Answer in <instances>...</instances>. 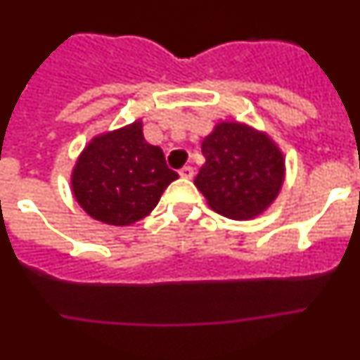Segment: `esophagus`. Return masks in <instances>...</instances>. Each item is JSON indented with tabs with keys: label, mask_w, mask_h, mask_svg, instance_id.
<instances>
[{
	"label": "esophagus",
	"mask_w": 360,
	"mask_h": 360,
	"mask_svg": "<svg viewBox=\"0 0 360 360\" xmlns=\"http://www.w3.org/2000/svg\"><path fill=\"white\" fill-rule=\"evenodd\" d=\"M180 176H182V178H193V176H195V169H193L191 165H186V167H182V169H180Z\"/></svg>",
	"instance_id": "34e87169"
}]
</instances>
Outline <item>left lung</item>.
<instances>
[{
	"mask_svg": "<svg viewBox=\"0 0 360 360\" xmlns=\"http://www.w3.org/2000/svg\"><path fill=\"white\" fill-rule=\"evenodd\" d=\"M205 164L195 186L209 207L231 219H252L278 198L285 182V157L265 131L221 120L202 142Z\"/></svg>",
	"mask_w": 360,
	"mask_h": 360,
	"instance_id": "left-lung-1",
	"label": "left lung"
}]
</instances>
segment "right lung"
Segmentation results:
<instances>
[{"mask_svg":"<svg viewBox=\"0 0 360 360\" xmlns=\"http://www.w3.org/2000/svg\"><path fill=\"white\" fill-rule=\"evenodd\" d=\"M176 178L164 151L144 139L142 120H135L91 139L72 171V191L86 214L126 227L157 207Z\"/></svg>","mask_w":360,"mask_h":360,"instance_id":"right-lung-1","label":"right lung"}]
</instances>
